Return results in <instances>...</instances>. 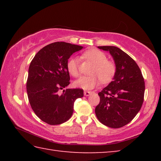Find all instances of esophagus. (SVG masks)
<instances>
[{"label":"esophagus","mask_w":161,"mask_h":161,"mask_svg":"<svg viewBox=\"0 0 161 161\" xmlns=\"http://www.w3.org/2000/svg\"><path fill=\"white\" fill-rule=\"evenodd\" d=\"M92 93H93V92H90V91H85L84 92V94L85 95V96H89V95H90Z\"/></svg>","instance_id":"esophagus-1"}]
</instances>
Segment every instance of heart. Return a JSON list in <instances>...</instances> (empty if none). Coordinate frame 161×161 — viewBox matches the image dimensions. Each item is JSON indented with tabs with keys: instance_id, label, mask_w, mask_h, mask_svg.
Returning <instances> with one entry per match:
<instances>
[{
	"instance_id": "1",
	"label": "heart",
	"mask_w": 161,
	"mask_h": 161,
	"mask_svg": "<svg viewBox=\"0 0 161 161\" xmlns=\"http://www.w3.org/2000/svg\"><path fill=\"white\" fill-rule=\"evenodd\" d=\"M84 58L93 63L89 72L90 75L82 77L74 83L75 86L83 89H92L102 84H108L113 80L116 73V64L111 59H107V54L98 49H89L82 54ZM67 70L74 77L80 76L77 59L70 58L67 64Z\"/></svg>"
}]
</instances>
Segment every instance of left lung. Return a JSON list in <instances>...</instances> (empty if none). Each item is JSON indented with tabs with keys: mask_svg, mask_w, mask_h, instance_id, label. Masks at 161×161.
<instances>
[{
	"mask_svg": "<svg viewBox=\"0 0 161 161\" xmlns=\"http://www.w3.org/2000/svg\"><path fill=\"white\" fill-rule=\"evenodd\" d=\"M108 51L116 64L114 80L98 93L100 102L95 114L101 123L118 129L132 121L144 100L145 81L139 67L130 57L115 46H99Z\"/></svg>",
	"mask_w": 161,
	"mask_h": 161,
	"instance_id": "obj_1",
	"label": "left lung"
}]
</instances>
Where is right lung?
<instances>
[{
    "label": "right lung",
    "mask_w": 161,
    "mask_h": 161,
    "mask_svg": "<svg viewBox=\"0 0 161 161\" xmlns=\"http://www.w3.org/2000/svg\"><path fill=\"white\" fill-rule=\"evenodd\" d=\"M82 46L64 42L51 43L42 48L31 62L26 82L32 109L42 121L59 125L70 119L74 103L84 96L82 89H67L70 83L68 59Z\"/></svg>",
    "instance_id": "obj_1"
}]
</instances>
